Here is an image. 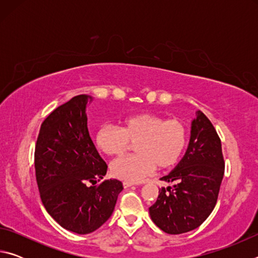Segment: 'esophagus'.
Returning <instances> with one entry per match:
<instances>
[{"instance_id":"34e87169","label":"esophagus","mask_w":258,"mask_h":258,"mask_svg":"<svg viewBox=\"0 0 258 258\" xmlns=\"http://www.w3.org/2000/svg\"><path fill=\"white\" fill-rule=\"evenodd\" d=\"M123 184H124V187H130V186L134 185V183H132V182H128V181H124V182H123Z\"/></svg>"}]
</instances>
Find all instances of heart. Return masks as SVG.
<instances>
[{
    "label": "heart",
    "instance_id": "b5f03b06",
    "mask_svg": "<svg viewBox=\"0 0 258 258\" xmlns=\"http://www.w3.org/2000/svg\"><path fill=\"white\" fill-rule=\"evenodd\" d=\"M185 125L152 113H134L124 117L119 127L106 125L95 133V146L104 155L121 156L128 143H135L134 156L117 159L110 166L115 177L138 182L154 171L172 167L186 146Z\"/></svg>",
    "mask_w": 258,
    "mask_h": 258
}]
</instances>
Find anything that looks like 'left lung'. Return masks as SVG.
Returning a JSON list of instances; mask_svg holds the SVG:
<instances>
[{"label": "left lung", "mask_w": 258, "mask_h": 258, "mask_svg": "<svg viewBox=\"0 0 258 258\" xmlns=\"http://www.w3.org/2000/svg\"><path fill=\"white\" fill-rule=\"evenodd\" d=\"M223 175L221 140L211 120L198 110L191 121L184 156L160 178L173 185L159 189L158 198L149 208L152 222L168 234L197 229L215 207Z\"/></svg>", "instance_id": "1"}]
</instances>
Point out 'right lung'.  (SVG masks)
<instances>
[{"label": "right lung", "mask_w": 258, "mask_h": 258, "mask_svg": "<svg viewBox=\"0 0 258 258\" xmlns=\"http://www.w3.org/2000/svg\"><path fill=\"white\" fill-rule=\"evenodd\" d=\"M87 94L54 109L41 125L35 148V172L42 203L63 229L87 234L107 222L123 183L106 175L108 166L87 130Z\"/></svg>", "instance_id": "add662e5"}]
</instances>
